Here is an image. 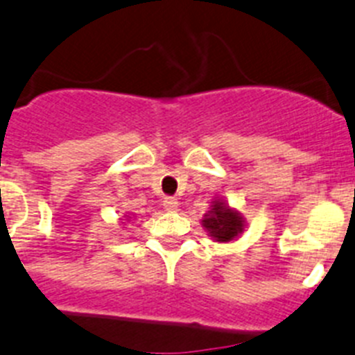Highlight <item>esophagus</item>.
Here are the masks:
<instances>
[{"mask_svg": "<svg viewBox=\"0 0 355 355\" xmlns=\"http://www.w3.org/2000/svg\"><path fill=\"white\" fill-rule=\"evenodd\" d=\"M162 205H164V209L168 210V212H175V210L178 209V201L175 200V198H164Z\"/></svg>", "mask_w": 355, "mask_h": 355, "instance_id": "1", "label": "esophagus"}]
</instances>
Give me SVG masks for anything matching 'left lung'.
<instances>
[{"instance_id":"8db88e82","label":"left lung","mask_w":355,"mask_h":355,"mask_svg":"<svg viewBox=\"0 0 355 355\" xmlns=\"http://www.w3.org/2000/svg\"><path fill=\"white\" fill-rule=\"evenodd\" d=\"M201 225L207 230L209 237L219 244H228L237 241L245 230V219L237 209L228 205L223 198H216L210 205V210L201 219Z\"/></svg>"}]
</instances>
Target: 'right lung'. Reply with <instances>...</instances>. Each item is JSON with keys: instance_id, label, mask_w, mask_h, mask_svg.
<instances>
[{"instance_id": "right-lung-1", "label": "right lung", "mask_w": 355, "mask_h": 355, "mask_svg": "<svg viewBox=\"0 0 355 355\" xmlns=\"http://www.w3.org/2000/svg\"><path fill=\"white\" fill-rule=\"evenodd\" d=\"M120 221H122V225H123V223H129L130 221V216H125V219H120Z\"/></svg>"}]
</instances>
